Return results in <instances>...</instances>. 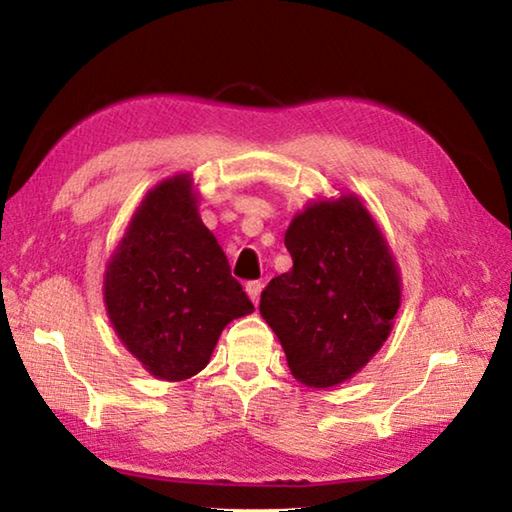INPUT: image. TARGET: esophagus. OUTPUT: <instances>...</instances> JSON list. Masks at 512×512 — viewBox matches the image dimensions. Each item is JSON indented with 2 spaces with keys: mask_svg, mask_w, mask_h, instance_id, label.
Masks as SVG:
<instances>
[{
  "mask_svg": "<svg viewBox=\"0 0 512 512\" xmlns=\"http://www.w3.org/2000/svg\"><path fill=\"white\" fill-rule=\"evenodd\" d=\"M262 289H264V284L257 282V280L246 284V293H248V298L253 300V305H257V302H259V296H262Z\"/></svg>",
  "mask_w": 512,
  "mask_h": 512,
  "instance_id": "esophagus-1",
  "label": "esophagus"
}]
</instances>
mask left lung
Listing matches in <instances>:
<instances>
[{
  "instance_id": "left-lung-1",
  "label": "left lung",
  "mask_w": 512,
  "mask_h": 512,
  "mask_svg": "<svg viewBox=\"0 0 512 512\" xmlns=\"http://www.w3.org/2000/svg\"><path fill=\"white\" fill-rule=\"evenodd\" d=\"M284 246L293 268L268 282L259 314L300 384L336 386L391 334L402 298L393 253L354 194L307 205L293 216Z\"/></svg>"
}]
</instances>
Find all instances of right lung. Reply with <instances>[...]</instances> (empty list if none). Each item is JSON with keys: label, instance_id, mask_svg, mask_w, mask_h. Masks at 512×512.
Wrapping results in <instances>:
<instances>
[{"label": "right lung", "instance_id": "1", "mask_svg": "<svg viewBox=\"0 0 512 512\" xmlns=\"http://www.w3.org/2000/svg\"><path fill=\"white\" fill-rule=\"evenodd\" d=\"M103 298L119 341L167 381L201 372L223 327L255 311L198 216L189 173L144 196L110 257Z\"/></svg>", "mask_w": 512, "mask_h": 512}]
</instances>
